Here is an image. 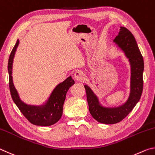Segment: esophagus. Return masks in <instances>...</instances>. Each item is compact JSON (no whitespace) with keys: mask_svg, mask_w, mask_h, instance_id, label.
I'll use <instances>...</instances> for the list:
<instances>
[{"mask_svg":"<svg viewBox=\"0 0 155 155\" xmlns=\"http://www.w3.org/2000/svg\"><path fill=\"white\" fill-rule=\"evenodd\" d=\"M74 78L75 80L80 81V82H83L86 79L85 74L82 71H77L75 72Z\"/></svg>","mask_w":155,"mask_h":155,"instance_id":"obj_1","label":"esophagus"}]
</instances>
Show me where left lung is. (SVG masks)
<instances>
[{
  "instance_id": "obj_1",
  "label": "left lung",
  "mask_w": 155,
  "mask_h": 155,
  "mask_svg": "<svg viewBox=\"0 0 155 155\" xmlns=\"http://www.w3.org/2000/svg\"><path fill=\"white\" fill-rule=\"evenodd\" d=\"M113 42L123 51L130 64V93L124 104L116 107H106L101 105L93 91L88 85H84L91 114L97 121L103 124H116L123 120L140 101L143 91L144 64L134 35L125 27L120 26Z\"/></svg>"
}]
</instances>
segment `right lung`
Returning a JSON list of instances; mask_svg holds the SVG:
<instances>
[{
  "label": "right lung",
  "mask_w": 155,
  "mask_h": 155,
  "mask_svg": "<svg viewBox=\"0 0 155 155\" xmlns=\"http://www.w3.org/2000/svg\"><path fill=\"white\" fill-rule=\"evenodd\" d=\"M19 42L20 41L18 39L11 52L8 61L11 95L19 110L30 123L38 126H51L61 119L63 112V105L66 99L67 93L71 86L74 84L75 81L72 79L71 76H69L63 82L58 84L54 88L44 104L39 105L25 104L21 101L13 82V62Z\"/></svg>",
  "instance_id": "1"
}]
</instances>
